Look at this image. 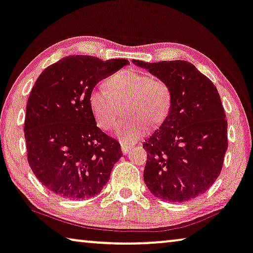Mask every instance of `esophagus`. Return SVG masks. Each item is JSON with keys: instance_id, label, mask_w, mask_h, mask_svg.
Wrapping results in <instances>:
<instances>
[{"instance_id": "obj_1", "label": "esophagus", "mask_w": 253, "mask_h": 253, "mask_svg": "<svg viewBox=\"0 0 253 253\" xmlns=\"http://www.w3.org/2000/svg\"><path fill=\"white\" fill-rule=\"evenodd\" d=\"M121 150L123 155H127L130 153L131 150V146L127 145V143H124V142H121Z\"/></svg>"}]
</instances>
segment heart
I'll return each instance as SVG.
<instances>
[{
  "mask_svg": "<svg viewBox=\"0 0 253 253\" xmlns=\"http://www.w3.org/2000/svg\"><path fill=\"white\" fill-rule=\"evenodd\" d=\"M88 103L104 130L114 127L123 105L126 119L119 124L118 134L130 143L141 137L146 126L154 129L165 121L172 107V90L164 80L137 70H123L106 81V88H92Z\"/></svg>",
  "mask_w": 253,
  "mask_h": 253,
  "instance_id": "obj_1",
  "label": "heart"
}]
</instances>
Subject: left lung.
Segmentation results:
<instances>
[{"instance_id": "left-lung-1", "label": "left lung", "mask_w": 253, "mask_h": 253, "mask_svg": "<svg viewBox=\"0 0 253 253\" xmlns=\"http://www.w3.org/2000/svg\"><path fill=\"white\" fill-rule=\"evenodd\" d=\"M133 63L172 90L169 116L142 145L148 154L147 188L169 203L194 199L219 176L227 150V121L218 90L188 61Z\"/></svg>"}]
</instances>
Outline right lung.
I'll return each mask as SVG.
<instances>
[{
    "instance_id": "1",
    "label": "right lung",
    "mask_w": 253,
    "mask_h": 253,
    "mask_svg": "<svg viewBox=\"0 0 253 253\" xmlns=\"http://www.w3.org/2000/svg\"><path fill=\"white\" fill-rule=\"evenodd\" d=\"M129 61L71 55L49 65L27 102V159L38 181L56 196L86 200L98 194L122 156L120 143L99 129L88 95Z\"/></svg>"
}]
</instances>
